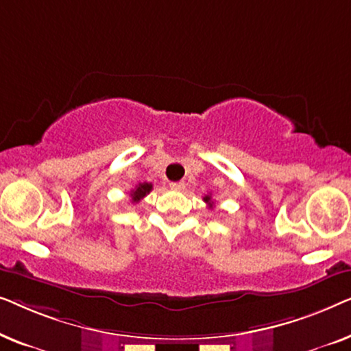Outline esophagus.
<instances>
[{"label":"esophagus","mask_w":351,"mask_h":351,"mask_svg":"<svg viewBox=\"0 0 351 351\" xmlns=\"http://www.w3.org/2000/svg\"><path fill=\"white\" fill-rule=\"evenodd\" d=\"M171 189L177 190V191L184 190L185 189V182H171Z\"/></svg>","instance_id":"obj_1"}]
</instances>
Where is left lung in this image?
I'll return each mask as SVG.
<instances>
[{
	"instance_id": "8db88e82",
	"label": "left lung",
	"mask_w": 351,
	"mask_h": 351,
	"mask_svg": "<svg viewBox=\"0 0 351 351\" xmlns=\"http://www.w3.org/2000/svg\"><path fill=\"white\" fill-rule=\"evenodd\" d=\"M204 203H208V204H209V208H213V204H214V203H213V198H210L209 195H206V196H204Z\"/></svg>"
}]
</instances>
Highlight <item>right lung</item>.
<instances>
[{
	"label": "right lung",
	"instance_id": "add662e5",
	"mask_svg": "<svg viewBox=\"0 0 351 351\" xmlns=\"http://www.w3.org/2000/svg\"><path fill=\"white\" fill-rule=\"evenodd\" d=\"M153 189L152 184H148V182H143V184H138L136 189L131 191V198H132V203H138V201L145 198V196L150 193Z\"/></svg>",
	"mask_w": 351,
	"mask_h": 351
}]
</instances>
